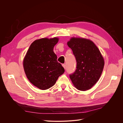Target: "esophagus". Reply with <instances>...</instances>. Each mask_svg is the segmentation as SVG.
Segmentation results:
<instances>
[{"instance_id": "esophagus-1", "label": "esophagus", "mask_w": 123, "mask_h": 123, "mask_svg": "<svg viewBox=\"0 0 123 123\" xmlns=\"http://www.w3.org/2000/svg\"><path fill=\"white\" fill-rule=\"evenodd\" d=\"M62 66L63 67H64V68L65 69H66V65L65 64H62Z\"/></svg>"}]
</instances>
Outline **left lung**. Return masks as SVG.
Listing matches in <instances>:
<instances>
[{"mask_svg":"<svg viewBox=\"0 0 123 123\" xmlns=\"http://www.w3.org/2000/svg\"><path fill=\"white\" fill-rule=\"evenodd\" d=\"M77 62L75 72L70 75L77 89L86 91L97 83L103 71L104 59L98 48L92 40L82 37H72L67 42Z\"/></svg>","mask_w":123,"mask_h":123,"instance_id":"obj_1","label":"left lung"}]
</instances>
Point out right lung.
<instances>
[{
  "label": "right lung",
  "mask_w": 123,
  "mask_h": 123,
  "mask_svg": "<svg viewBox=\"0 0 123 123\" xmlns=\"http://www.w3.org/2000/svg\"><path fill=\"white\" fill-rule=\"evenodd\" d=\"M59 38L36 39L30 46L23 60L26 76L32 84L41 90H47L56 82L65 70L57 61L54 47Z\"/></svg>",
  "instance_id": "obj_1"
}]
</instances>
